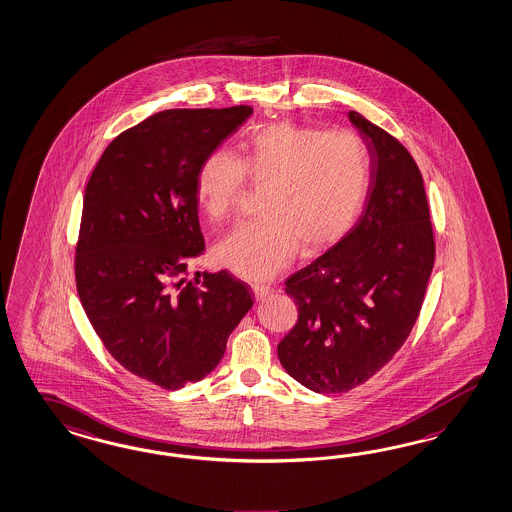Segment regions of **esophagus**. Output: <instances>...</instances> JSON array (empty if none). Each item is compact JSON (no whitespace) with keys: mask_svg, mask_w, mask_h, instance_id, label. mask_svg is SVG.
<instances>
[{"mask_svg":"<svg viewBox=\"0 0 512 512\" xmlns=\"http://www.w3.org/2000/svg\"><path fill=\"white\" fill-rule=\"evenodd\" d=\"M252 292H254L256 301H262V299L269 297V295L273 293V288H271V286H262V284H256V286H252Z\"/></svg>","mask_w":512,"mask_h":512,"instance_id":"1","label":"esophagus"}]
</instances>
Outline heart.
<instances>
[{
    "label": "heart",
    "instance_id": "heart-1",
    "mask_svg": "<svg viewBox=\"0 0 512 512\" xmlns=\"http://www.w3.org/2000/svg\"><path fill=\"white\" fill-rule=\"evenodd\" d=\"M267 185L263 219L235 226L213 247L215 262L260 282L303 256L320 254L350 232L365 204L370 153L351 131L323 132L278 121L252 132L241 161L211 151L196 172V198L213 219L235 211L247 185Z\"/></svg>",
    "mask_w": 512,
    "mask_h": 512
}]
</instances>
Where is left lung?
<instances>
[{"label": "left lung", "mask_w": 512, "mask_h": 512, "mask_svg": "<svg viewBox=\"0 0 512 512\" xmlns=\"http://www.w3.org/2000/svg\"><path fill=\"white\" fill-rule=\"evenodd\" d=\"M370 153L365 211L348 234L286 280L299 318L278 344L284 370L314 393L370 380L406 342L436 245L423 176L389 132L350 110Z\"/></svg>", "instance_id": "1"}]
</instances>
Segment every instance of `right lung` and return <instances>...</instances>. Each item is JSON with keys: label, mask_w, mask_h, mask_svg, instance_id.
<instances>
[{"label": "right lung", "mask_w": 512, "mask_h": 512, "mask_svg": "<svg viewBox=\"0 0 512 512\" xmlns=\"http://www.w3.org/2000/svg\"><path fill=\"white\" fill-rule=\"evenodd\" d=\"M250 116L232 106L147 117L104 149L86 187L82 307L119 365L168 391L204 380L252 307L249 284L228 271L187 278L204 252L196 172Z\"/></svg>", "instance_id": "add662e5"}]
</instances>
